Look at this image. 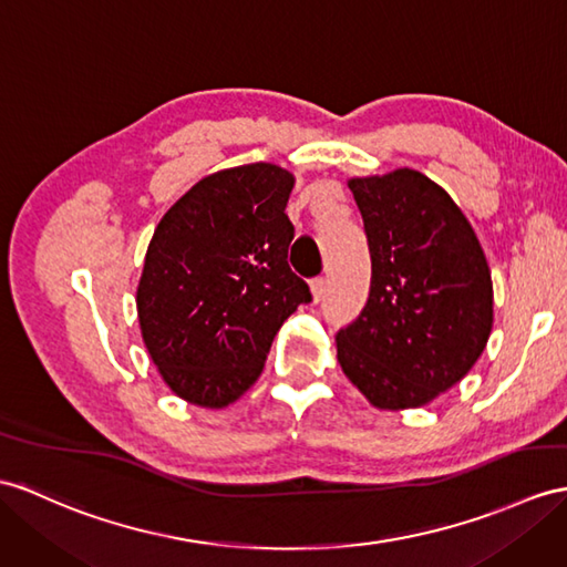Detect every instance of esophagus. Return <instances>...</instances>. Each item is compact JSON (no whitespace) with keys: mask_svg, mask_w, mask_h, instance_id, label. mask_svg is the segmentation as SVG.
I'll list each match as a JSON object with an SVG mask.
<instances>
[{"mask_svg":"<svg viewBox=\"0 0 567 567\" xmlns=\"http://www.w3.org/2000/svg\"><path fill=\"white\" fill-rule=\"evenodd\" d=\"M324 291H327V281H324V276H317V279H312V281H310V293H312V298H315V300H320V298L324 296Z\"/></svg>","mask_w":567,"mask_h":567,"instance_id":"obj_1","label":"esophagus"}]
</instances>
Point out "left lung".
Returning a JSON list of instances; mask_svg holds the SVG:
<instances>
[{
  "label": "left lung",
  "mask_w": 567,
  "mask_h": 567,
  "mask_svg": "<svg viewBox=\"0 0 567 567\" xmlns=\"http://www.w3.org/2000/svg\"><path fill=\"white\" fill-rule=\"evenodd\" d=\"M372 279L363 312L337 334V358L372 406L419 409L454 388L493 327V281L476 233L419 171L351 177Z\"/></svg>",
  "instance_id": "1"
}]
</instances>
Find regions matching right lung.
<instances>
[{
	"label": "right lung",
	"instance_id": "1",
	"mask_svg": "<svg viewBox=\"0 0 567 567\" xmlns=\"http://www.w3.org/2000/svg\"><path fill=\"white\" fill-rule=\"evenodd\" d=\"M296 177L250 163L202 177L156 226L136 288L151 361L189 404L224 409L252 388L308 284L288 267Z\"/></svg>",
	"mask_w": 567,
	"mask_h": 567
}]
</instances>
